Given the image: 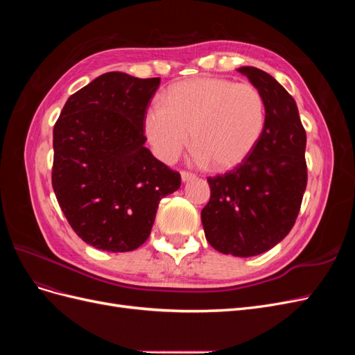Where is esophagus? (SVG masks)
<instances>
[{"mask_svg": "<svg viewBox=\"0 0 355 355\" xmlns=\"http://www.w3.org/2000/svg\"><path fill=\"white\" fill-rule=\"evenodd\" d=\"M180 178H182V182H189V180L194 179L196 176L192 175V173H188V171H182V173H180Z\"/></svg>", "mask_w": 355, "mask_h": 355, "instance_id": "obj_1", "label": "esophagus"}]
</instances>
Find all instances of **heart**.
<instances>
[{
    "instance_id": "b5f03b06",
    "label": "heart",
    "mask_w": 355,
    "mask_h": 355,
    "mask_svg": "<svg viewBox=\"0 0 355 355\" xmlns=\"http://www.w3.org/2000/svg\"><path fill=\"white\" fill-rule=\"evenodd\" d=\"M265 130V101L254 85L219 77H200L171 85L164 105L144 115V133L154 155L173 163L189 144L192 159L231 170L247 159Z\"/></svg>"
}]
</instances>
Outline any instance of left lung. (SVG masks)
<instances>
[{
  "label": "left lung",
  "instance_id": "8db88e82",
  "mask_svg": "<svg viewBox=\"0 0 355 355\" xmlns=\"http://www.w3.org/2000/svg\"><path fill=\"white\" fill-rule=\"evenodd\" d=\"M265 101V130L244 163L209 178L201 210L206 239L223 254L249 257L272 249L292 230L306 188V133L295 99L270 73L241 67Z\"/></svg>",
  "mask_w": 355,
  "mask_h": 355
}]
</instances>
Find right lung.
<instances>
[{"mask_svg": "<svg viewBox=\"0 0 355 355\" xmlns=\"http://www.w3.org/2000/svg\"><path fill=\"white\" fill-rule=\"evenodd\" d=\"M159 78L106 72L67 101L53 128L51 184L78 237L105 252H132L151 234L158 202L180 175L148 148L144 115Z\"/></svg>", "mask_w": 355, "mask_h": 355, "instance_id": "1", "label": "right lung"}]
</instances>
